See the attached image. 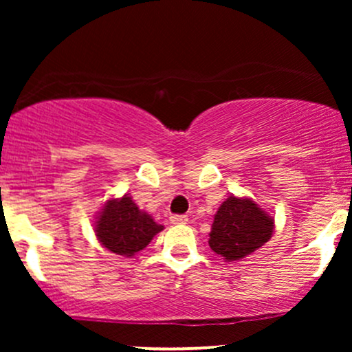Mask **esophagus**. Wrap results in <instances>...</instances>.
I'll use <instances>...</instances> for the list:
<instances>
[{"label": "esophagus", "mask_w": 352, "mask_h": 352, "mask_svg": "<svg viewBox=\"0 0 352 352\" xmlns=\"http://www.w3.org/2000/svg\"><path fill=\"white\" fill-rule=\"evenodd\" d=\"M187 221H188L187 215H172L170 217V223H173V225H184V223H187Z\"/></svg>", "instance_id": "1"}]
</instances>
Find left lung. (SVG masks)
Wrapping results in <instances>:
<instances>
[{"label":"left lung","instance_id":"1","mask_svg":"<svg viewBox=\"0 0 352 352\" xmlns=\"http://www.w3.org/2000/svg\"><path fill=\"white\" fill-rule=\"evenodd\" d=\"M273 228L274 218L252 199L230 195L215 213L208 245L227 261H238L263 246Z\"/></svg>","mask_w":352,"mask_h":352}]
</instances>
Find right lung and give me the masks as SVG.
Returning <instances> with one entry per match:
<instances>
[{
	"label": "right lung",
	"mask_w": 352,
	"mask_h": 352,
	"mask_svg": "<svg viewBox=\"0 0 352 352\" xmlns=\"http://www.w3.org/2000/svg\"><path fill=\"white\" fill-rule=\"evenodd\" d=\"M94 227L100 245L122 256H134L164 230L147 212L139 210L127 193L122 199L106 201Z\"/></svg>",
	"instance_id": "right-lung-1"
}]
</instances>
